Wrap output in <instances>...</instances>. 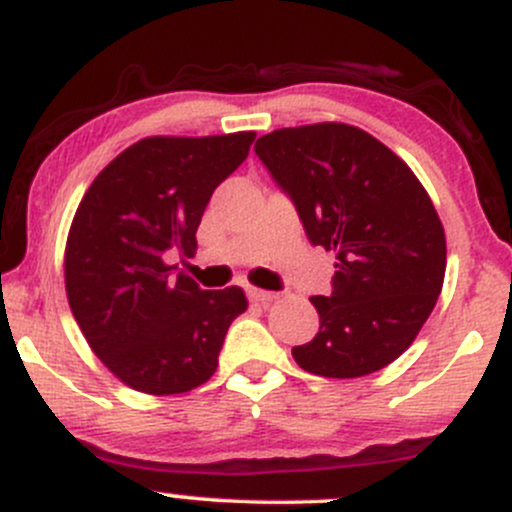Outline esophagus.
<instances>
[{
    "mask_svg": "<svg viewBox=\"0 0 512 512\" xmlns=\"http://www.w3.org/2000/svg\"><path fill=\"white\" fill-rule=\"evenodd\" d=\"M248 296H250V301H252V303H262V305H267V303H272V301H274L276 293H272V291H262V289H250V291H248Z\"/></svg>",
    "mask_w": 512,
    "mask_h": 512,
    "instance_id": "obj_1",
    "label": "esophagus"
}]
</instances>
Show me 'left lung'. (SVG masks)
Here are the masks:
<instances>
[{"label":"left lung","mask_w":512,"mask_h":512,"mask_svg":"<svg viewBox=\"0 0 512 512\" xmlns=\"http://www.w3.org/2000/svg\"><path fill=\"white\" fill-rule=\"evenodd\" d=\"M255 154L296 204L313 245L337 255L313 342L293 346L303 370L361 378L409 349L445 279V231L407 163L344 122L284 127Z\"/></svg>","instance_id":"obj_1"}]
</instances>
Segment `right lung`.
Returning <instances> with one entry per match:
<instances>
[{"label":"right lung","instance_id":"add662e5","mask_svg":"<svg viewBox=\"0 0 512 512\" xmlns=\"http://www.w3.org/2000/svg\"><path fill=\"white\" fill-rule=\"evenodd\" d=\"M255 132L146 137L105 166L76 209L64 286L93 354L132 390L180 395L219 366L248 310L238 286L202 291L166 255H195L211 192L248 158Z\"/></svg>","mask_w":512,"mask_h":512}]
</instances>
